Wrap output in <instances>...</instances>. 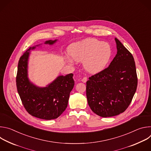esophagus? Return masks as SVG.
I'll return each mask as SVG.
<instances>
[{
  "mask_svg": "<svg viewBox=\"0 0 151 151\" xmlns=\"http://www.w3.org/2000/svg\"><path fill=\"white\" fill-rule=\"evenodd\" d=\"M81 81H82V82H83V83H85L87 81V77L83 78L81 79Z\"/></svg>",
  "mask_w": 151,
  "mask_h": 151,
  "instance_id": "esophagus-1",
  "label": "esophagus"
}]
</instances>
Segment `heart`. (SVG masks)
<instances>
[{"mask_svg":"<svg viewBox=\"0 0 151 151\" xmlns=\"http://www.w3.org/2000/svg\"><path fill=\"white\" fill-rule=\"evenodd\" d=\"M70 54L66 55L69 63L83 61L85 69L92 74L98 73L106 69L112 55L108 43L96 39H86L72 44Z\"/></svg>","mask_w":151,"mask_h":151,"instance_id":"heart-1","label":"heart"}]
</instances>
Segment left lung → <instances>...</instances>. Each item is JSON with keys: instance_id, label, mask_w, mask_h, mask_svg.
Masks as SVG:
<instances>
[{"instance_id": "obj_1", "label": "left lung", "mask_w": 151, "mask_h": 151, "mask_svg": "<svg viewBox=\"0 0 151 151\" xmlns=\"http://www.w3.org/2000/svg\"><path fill=\"white\" fill-rule=\"evenodd\" d=\"M117 54L109 67L89 78L86 94L91 109L101 117L124 112L136 93L137 77L132 54L115 38Z\"/></svg>"}]
</instances>
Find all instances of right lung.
<instances>
[{
  "label": "right lung",
  "instance_id": "1",
  "mask_svg": "<svg viewBox=\"0 0 151 151\" xmlns=\"http://www.w3.org/2000/svg\"><path fill=\"white\" fill-rule=\"evenodd\" d=\"M58 39L45 41V45H53ZM40 44L30 47L19 58L16 78L17 88L27 112L35 117L51 120L57 118L66 110L69 96L73 88V74L59 75L45 87H39L29 78V60L31 51L41 47Z\"/></svg>",
  "mask_w": 151,
  "mask_h": 151
}]
</instances>
